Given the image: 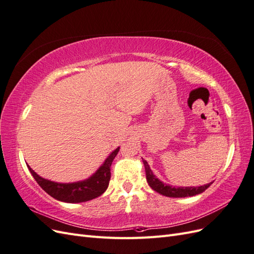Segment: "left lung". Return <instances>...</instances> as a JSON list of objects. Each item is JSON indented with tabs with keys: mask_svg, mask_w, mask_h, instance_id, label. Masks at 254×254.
Segmentation results:
<instances>
[{
	"mask_svg": "<svg viewBox=\"0 0 254 254\" xmlns=\"http://www.w3.org/2000/svg\"><path fill=\"white\" fill-rule=\"evenodd\" d=\"M143 163L145 166V172H146V180H147L149 187L156 190L157 193L166 196V197H173V198H182V197H190L195 196L198 194H201L207 188H209L212 182L204 184L201 187H172L170 184L163 183L161 180H159L157 177L153 175L151 172L148 163L143 160Z\"/></svg>",
	"mask_w": 254,
	"mask_h": 254,
	"instance_id": "8db88e82",
	"label": "left lung"
}]
</instances>
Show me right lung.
<instances>
[{
  "label": "right lung",
  "mask_w": 254,
  "mask_h": 254,
  "mask_svg": "<svg viewBox=\"0 0 254 254\" xmlns=\"http://www.w3.org/2000/svg\"><path fill=\"white\" fill-rule=\"evenodd\" d=\"M120 147L113 150L109 157L105 160V162L98 170L89 177L88 179L72 182V183H58L48 179H44L38 174H36L32 168L27 165L30 174L33 175L37 183L47 191L53 198L59 201L68 203H78L92 200L98 196H101L109 186L110 181V167L113 159L117 157Z\"/></svg>",
  "instance_id": "obj_1"
}]
</instances>
